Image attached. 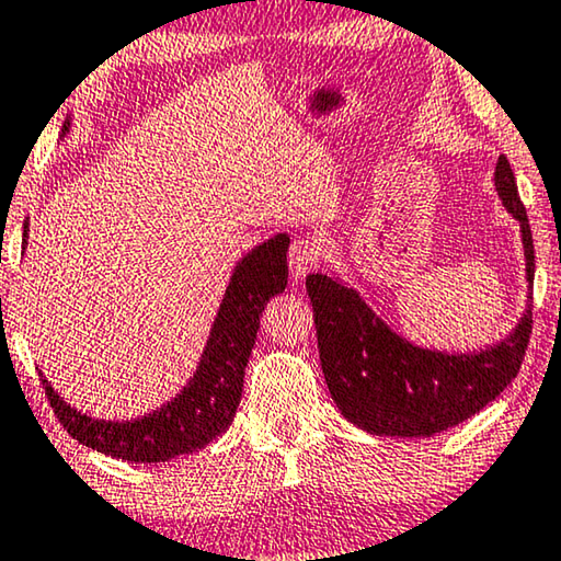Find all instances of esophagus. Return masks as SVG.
Segmentation results:
<instances>
[{"label": "esophagus", "mask_w": 561, "mask_h": 561, "mask_svg": "<svg viewBox=\"0 0 561 561\" xmlns=\"http://www.w3.org/2000/svg\"><path fill=\"white\" fill-rule=\"evenodd\" d=\"M318 259H320V251L312 241L297 239L289 249V274H291V279H295V282L305 279L307 272H310L312 266L318 264Z\"/></svg>", "instance_id": "1"}]
</instances>
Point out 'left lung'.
Wrapping results in <instances>:
<instances>
[{"label":"left lung","instance_id":"left-lung-1","mask_svg":"<svg viewBox=\"0 0 561 561\" xmlns=\"http://www.w3.org/2000/svg\"><path fill=\"white\" fill-rule=\"evenodd\" d=\"M495 193L520 226L526 284H534V241L506 157L495 162ZM322 374L345 420L378 437H432L470 420L514 381L531 335V305L491 348H422L386 325L337 274H310ZM531 299V291H528Z\"/></svg>","mask_w":561,"mask_h":561}]
</instances>
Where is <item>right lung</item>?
I'll use <instances>...</instances> for the list:
<instances>
[{
    "instance_id": "right-lung-1",
    "label": "right lung",
    "mask_w": 561,
    "mask_h": 561,
    "mask_svg": "<svg viewBox=\"0 0 561 561\" xmlns=\"http://www.w3.org/2000/svg\"><path fill=\"white\" fill-rule=\"evenodd\" d=\"M70 119L62 124L66 137ZM30 224L25 220V247ZM289 236L277 233L243 254L220 299L198 368L162 407L134 420H96L70 407L43 378L45 393L62 427L81 445L129 462H168L193 455L231 427L243 391V370L256 343L259 318L274 295L287 287Z\"/></svg>"
}]
</instances>
